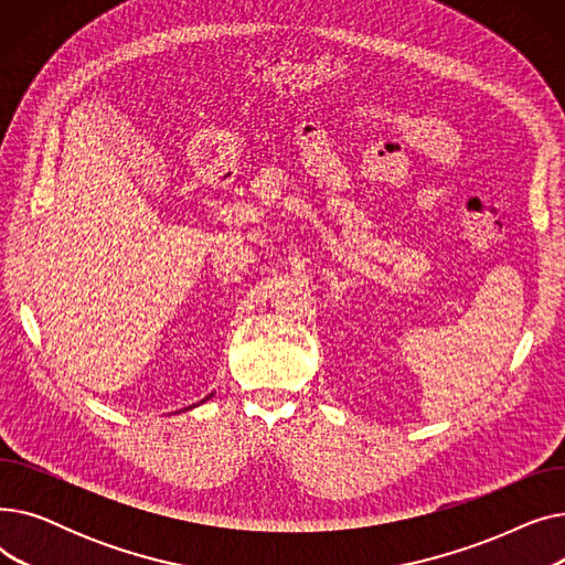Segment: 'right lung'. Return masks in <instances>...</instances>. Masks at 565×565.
Returning a JSON list of instances; mask_svg holds the SVG:
<instances>
[{
  "instance_id": "1",
  "label": "right lung",
  "mask_w": 565,
  "mask_h": 565,
  "mask_svg": "<svg viewBox=\"0 0 565 565\" xmlns=\"http://www.w3.org/2000/svg\"><path fill=\"white\" fill-rule=\"evenodd\" d=\"M211 396H213V394H211ZM211 396H205V398H203V401H201V403H205V401H207V398H211ZM196 405H199V403H196ZM192 407H194V405H190V407H188V409H192Z\"/></svg>"
}]
</instances>
